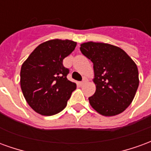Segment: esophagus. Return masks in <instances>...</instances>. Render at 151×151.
<instances>
[{
  "mask_svg": "<svg viewBox=\"0 0 151 151\" xmlns=\"http://www.w3.org/2000/svg\"><path fill=\"white\" fill-rule=\"evenodd\" d=\"M86 82H87V79L84 78V79H83V81H82V82H80V85H81V86L84 85V84H85V83H86Z\"/></svg>",
  "mask_w": 151,
  "mask_h": 151,
  "instance_id": "1",
  "label": "esophagus"
}]
</instances>
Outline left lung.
I'll return each mask as SVG.
<instances>
[{
	"instance_id": "left-lung-1",
	"label": "left lung",
	"mask_w": 151,
	"mask_h": 151,
	"mask_svg": "<svg viewBox=\"0 0 151 151\" xmlns=\"http://www.w3.org/2000/svg\"><path fill=\"white\" fill-rule=\"evenodd\" d=\"M80 50L94 65L96 91L89 97L91 106L105 116L123 112L139 85L135 62L124 50L108 43L86 42L81 44Z\"/></svg>"
}]
</instances>
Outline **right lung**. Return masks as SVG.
<instances>
[{
  "label": "right lung",
  "mask_w": 151,
  "mask_h": 151,
  "mask_svg": "<svg viewBox=\"0 0 151 151\" xmlns=\"http://www.w3.org/2000/svg\"><path fill=\"white\" fill-rule=\"evenodd\" d=\"M72 40H51L41 43L25 60L20 84L27 104L43 116H52L65 108L76 83L67 79L63 60L75 48Z\"/></svg>",
  "instance_id": "right-lung-1"
}]
</instances>
